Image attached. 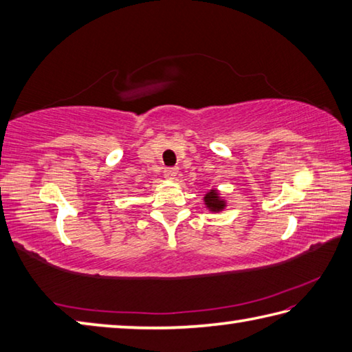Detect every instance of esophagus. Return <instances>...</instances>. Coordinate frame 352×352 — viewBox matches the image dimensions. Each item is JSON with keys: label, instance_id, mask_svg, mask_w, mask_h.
<instances>
[{"label": "esophagus", "instance_id": "esophagus-1", "mask_svg": "<svg viewBox=\"0 0 352 352\" xmlns=\"http://www.w3.org/2000/svg\"><path fill=\"white\" fill-rule=\"evenodd\" d=\"M163 174H164V178H168V180H175L178 175V168H166Z\"/></svg>", "mask_w": 352, "mask_h": 352}]
</instances>
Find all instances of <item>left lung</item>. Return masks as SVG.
<instances>
[{
	"label": "left lung",
	"instance_id": "1",
	"mask_svg": "<svg viewBox=\"0 0 352 352\" xmlns=\"http://www.w3.org/2000/svg\"><path fill=\"white\" fill-rule=\"evenodd\" d=\"M204 204L210 212H221L226 208V201L219 197L217 189H210L208 194L204 195Z\"/></svg>",
	"mask_w": 352,
	"mask_h": 352
}]
</instances>
